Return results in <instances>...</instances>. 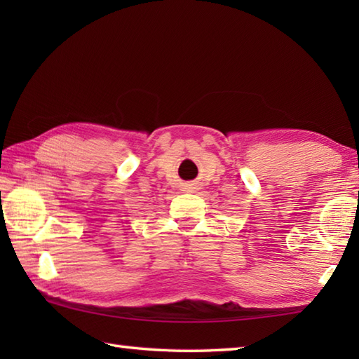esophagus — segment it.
Listing matches in <instances>:
<instances>
[{
    "label": "esophagus",
    "mask_w": 359,
    "mask_h": 359,
    "mask_svg": "<svg viewBox=\"0 0 359 359\" xmlns=\"http://www.w3.org/2000/svg\"><path fill=\"white\" fill-rule=\"evenodd\" d=\"M196 188H197L196 182H187V184H184V191L187 193H194Z\"/></svg>",
    "instance_id": "esophagus-1"
}]
</instances>
